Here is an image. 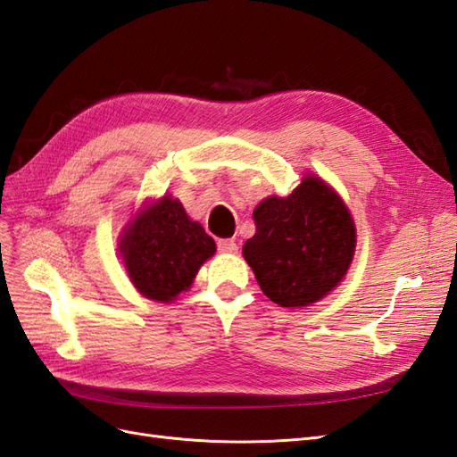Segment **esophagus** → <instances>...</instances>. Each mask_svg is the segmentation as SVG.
I'll use <instances>...</instances> for the list:
<instances>
[{
	"label": "esophagus",
	"mask_w": 457,
	"mask_h": 457,
	"mask_svg": "<svg viewBox=\"0 0 457 457\" xmlns=\"http://www.w3.org/2000/svg\"><path fill=\"white\" fill-rule=\"evenodd\" d=\"M237 243L233 239H218V251L220 253H237Z\"/></svg>",
	"instance_id": "esophagus-1"
}]
</instances>
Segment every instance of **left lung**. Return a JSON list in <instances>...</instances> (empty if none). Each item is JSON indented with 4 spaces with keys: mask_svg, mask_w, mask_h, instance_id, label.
<instances>
[{
    "mask_svg": "<svg viewBox=\"0 0 457 457\" xmlns=\"http://www.w3.org/2000/svg\"><path fill=\"white\" fill-rule=\"evenodd\" d=\"M243 245L264 295L279 307H309L342 282L355 253V226L328 183L307 175L287 196H268L253 212Z\"/></svg>",
    "mask_w": 457,
    "mask_h": 457,
    "instance_id": "1",
    "label": "left lung"
}]
</instances>
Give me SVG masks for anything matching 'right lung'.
Wrapping results in <instances>:
<instances>
[{
    "label": "right lung",
    "mask_w": 457,
    "mask_h": 457,
    "mask_svg": "<svg viewBox=\"0 0 457 457\" xmlns=\"http://www.w3.org/2000/svg\"><path fill=\"white\" fill-rule=\"evenodd\" d=\"M117 251L137 291L171 303L191 287L198 268L216 253V243L187 216L178 198L163 195L129 221Z\"/></svg>",
    "instance_id": "1"
}]
</instances>
